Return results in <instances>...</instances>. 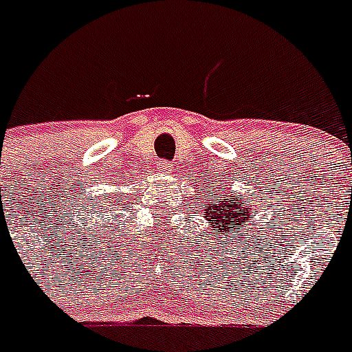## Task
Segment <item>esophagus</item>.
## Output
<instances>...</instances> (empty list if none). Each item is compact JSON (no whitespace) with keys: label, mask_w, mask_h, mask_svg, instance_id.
Wrapping results in <instances>:
<instances>
[{"label":"esophagus","mask_w":352,"mask_h":352,"mask_svg":"<svg viewBox=\"0 0 352 352\" xmlns=\"http://www.w3.org/2000/svg\"><path fill=\"white\" fill-rule=\"evenodd\" d=\"M157 167H158V170H162V173H169V170L173 169V164L167 160H160L157 164Z\"/></svg>","instance_id":"esophagus-1"}]
</instances>
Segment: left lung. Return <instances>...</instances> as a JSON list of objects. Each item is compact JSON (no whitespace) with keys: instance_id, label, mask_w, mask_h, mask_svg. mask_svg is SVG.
Instances as JSON below:
<instances>
[{"instance_id":"left-lung-1","label":"left lung","mask_w":352,"mask_h":352,"mask_svg":"<svg viewBox=\"0 0 352 352\" xmlns=\"http://www.w3.org/2000/svg\"><path fill=\"white\" fill-rule=\"evenodd\" d=\"M219 199V204H206V213L210 211L211 219L217 223L219 231H231V229H239L245 217H248L250 208H243L245 203H231L226 199Z\"/></svg>"}]
</instances>
